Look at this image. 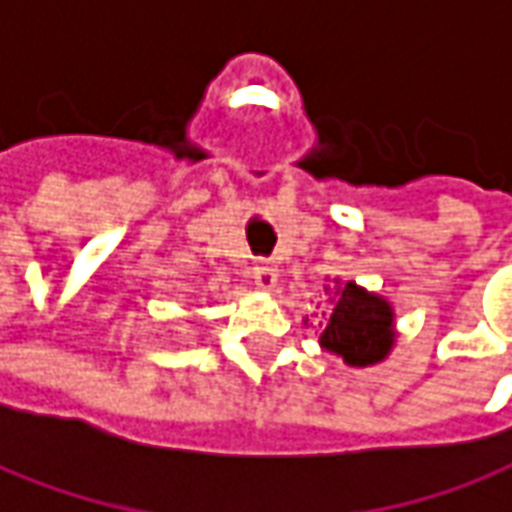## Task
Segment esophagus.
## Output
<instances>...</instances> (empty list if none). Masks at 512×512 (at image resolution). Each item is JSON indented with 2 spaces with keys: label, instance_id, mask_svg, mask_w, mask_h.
I'll list each match as a JSON object with an SVG mask.
<instances>
[{
  "label": "esophagus",
  "instance_id": "obj_1",
  "mask_svg": "<svg viewBox=\"0 0 512 512\" xmlns=\"http://www.w3.org/2000/svg\"><path fill=\"white\" fill-rule=\"evenodd\" d=\"M252 277H255V285L260 288V291H274L280 274H277V266H274L271 260H260V263L255 266V274H252Z\"/></svg>",
  "mask_w": 512,
  "mask_h": 512
}]
</instances>
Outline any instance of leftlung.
<instances>
[{"label": "left lung", "mask_w": 512, "mask_h": 512, "mask_svg": "<svg viewBox=\"0 0 512 512\" xmlns=\"http://www.w3.org/2000/svg\"><path fill=\"white\" fill-rule=\"evenodd\" d=\"M330 293L332 313L318 335L321 349L357 368L382 363L396 343V313L391 302L380 293L366 291L355 280H335Z\"/></svg>", "instance_id": "left-lung-1"}]
</instances>
